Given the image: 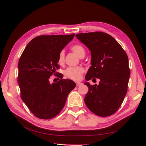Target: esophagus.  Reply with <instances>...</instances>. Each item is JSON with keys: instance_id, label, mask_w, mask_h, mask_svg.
Instances as JSON below:
<instances>
[{"instance_id": "34e87169", "label": "esophagus", "mask_w": 146, "mask_h": 146, "mask_svg": "<svg viewBox=\"0 0 146 146\" xmlns=\"http://www.w3.org/2000/svg\"><path fill=\"white\" fill-rule=\"evenodd\" d=\"M82 83H80V82H77L76 83V86H80L81 85H82Z\"/></svg>"}]
</instances>
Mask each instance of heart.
Returning a JSON list of instances; mask_svg holds the SVG:
<instances>
[{
	"mask_svg": "<svg viewBox=\"0 0 146 146\" xmlns=\"http://www.w3.org/2000/svg\"><path fill=\"white\" fill-rule=\"evenodd\" d=\"M71 50L78 55L80 58L85 56V50L80 44H76L71 47ZM64 60V52L63 50L60 52L58 62L60 64H62ZM84 72V69L81 66L77 67H70L65 70V76L75 81H78L82 78V75Z\"/></svg>",
	"mask_w": 146,
	"mask_h": 146,
	"instance_id": "obj_1",
	"label": "heart"
}]
</instances>
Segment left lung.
Returning <instances> with one entry per match:
<instances>
[{
  "label": "left lung",
  "mask_w": 146,
  "mask_h": 146,
  "mask_svg": "<svg viewBox=\"0 0 146 146\" xmlns=\"http://www.w3.org/2000/svg\"><path fill=\"white\" fill-rule=\"evenodd\" d=\"M76 38L91 51V66L85 79L99 78V84L85 85L89 91L84 100L90 111L99 116L115 113L127 92L130 71L125 52L111 35L100 32L78 33Z\"/></svg>",
  "instance_id": "8db88e82"
}]
</instances>
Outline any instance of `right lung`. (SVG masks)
<instances>
[{
  "label": "right lung",
  "mask_w": 146,
  "mask_h": 146,
  "mask_svg": "<svg viewBox=\"0 0 146 146\" xmlns=\"http://www.w3.org/2000/svg\"><path fill=\"white\" fill-rule=\"evenodd\" d=\"M75 36L42 35L32 39L22 54L18 63L21 97L34 115L42 119L55 117L62 110L76 83L61 79L50 83V77L59 69L60 52Z\"/></svg>",
  "instance_id": "1"
}]
</instances>
